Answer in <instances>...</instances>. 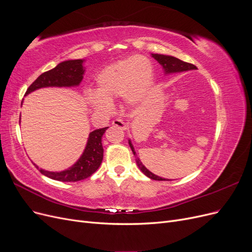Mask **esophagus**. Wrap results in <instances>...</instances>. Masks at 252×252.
Masks as SVG:
<instances>
[{
    "label": "esophagus",
    "instance_id": "obj_1",
    "mask_svg": "<svg viewBox=\"0 0 252 252\" xmlns=\"http://www.w3.org/2000/svg\"><path fill=\"white\" fill-rule=\"evenodd\" d=\"M112 125L116 126V127H119V128H122V129H126L127 128V124L125 123L124 120L122 119H116L112 121Z\"/></svg>",
    "mask_w": 252,
    "mask_h": 252
}]
</instances>
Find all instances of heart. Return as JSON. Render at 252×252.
I'll use <instances>...</instances> for the list:
<instances>
[{
    "instance_id": "1",
    "label": "heart",
    "mask_w": 252,
    "mask_h": 252,
    "mask_svg": "<svg viewBox=\"0 0 252 252\" xmlns=\"http://www.w3.org/2000/svg\"><path fill=\"white\" fill-rule=\"evenodd\" d=\"M154 77V67L145 57H132L106 66L96 75L97 91L87 90L85 100L97 111L111 109L113 98L123 95L129 104L143 100Z\"/></svg>"
}]
</instances>
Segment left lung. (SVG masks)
Instances as JSON below:
<instances>
[{"label": "left lung", "instance_id": "left-lung-1", "mask_svg": "<svg viewBox=\"0 0 252 252\" xmlns=\"http://www.w3.org/2000/svg\"><path fill=\"white\" fill-rule=\"evenodd\" d=\"M158 62L161 64L164 68V70L166 73H170V72H181V71H187V70H192V69H196V66H194L193 64H190L187 62H184V61L179 60L178 58H174L171 56H164V55H152ZM129 145H130V148L133 152V155L135 156V151L134 148L132 146V144L129 141ZM136 164H138L139 168L141 169V171L145 174L147 175L148 178L152 179V180H156V181H166V179L163 178H159L158 175L154 174L152 172H150L146 167H145L139 158H135ZM168 181V180H167Z\"/></svg>", "mask_w": 252, "mask_h": 252}]
</instances>
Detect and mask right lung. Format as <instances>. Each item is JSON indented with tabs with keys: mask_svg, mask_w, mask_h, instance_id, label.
Segmentation results:
<instances>
[{
	"mask_svg": "<svg viewBox=\"0 0 252 252\" xmlns=\"http://www.w3.org/2000/svg\"><path fill=\"white\" fill-rule=\"evenodd\" d=\"M83 60H70L60 63L57 67L51 70L42 73L32 85H30L25 95L32 93V91L42 87H70L77 86L83 80ZM108 127L95 129L90 132L89 139L84 150L82 157L69 169L61 172H50L39 168L40 172L46 177L61 182H77L87 179L91 174H94L100 167L103 159V146L102 136Z\"/></svg>",
	"mask_w": 252,
	"mask_h": 252,
	"instance_id": "add662e5",
	"label": "right lung"
}]
</instances>
